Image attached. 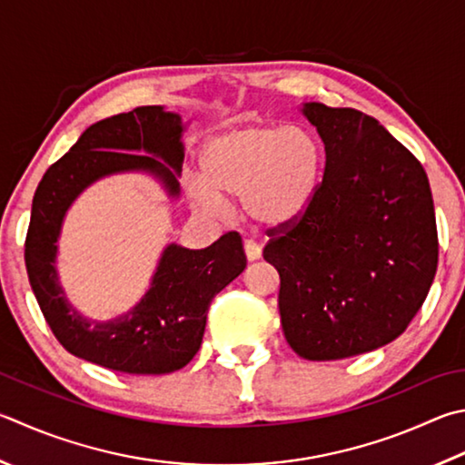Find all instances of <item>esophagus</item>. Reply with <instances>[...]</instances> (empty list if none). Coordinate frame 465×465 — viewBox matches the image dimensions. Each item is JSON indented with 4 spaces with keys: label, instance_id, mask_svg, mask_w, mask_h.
I'll return each mask as SVG.
<instances>
[{
    "label": "esophagus",
    "instance_id": "1",
    "mask_svg": "<svg viewBox=\"0 0 465 465\" xmlns=\"http://www.w3.org/2000/svg\"><path fill=\"white\" fill-rule=\"evenodd\" d=\"M243 252H246V258L250 260V262H254V260H260V256H262V248L258 246L256 242H243Z\"/></svg>",
    "mask_w": 465,
    "mask_h": 465
}]
</instances>
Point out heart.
<instances>
[{
  "instance_id": "heart-1",
  "label": "heart",
  "mask_w": 465,
  "mask_h": 465,
  "mask_svg": "<svg viewBox=\"0 0 465 465\" xmlns=\"http://www.w3.org/2000/svg\"><path fill=\"white\" fill-rule=\"evenodd\" d=\"M325 166L323 142L307 125H240L205 142L203 179L191 181V201L199 213L222 219L227 215L223 197H242L252 222L281 230L315 203Z\"/></svg>"
}]
</instances>
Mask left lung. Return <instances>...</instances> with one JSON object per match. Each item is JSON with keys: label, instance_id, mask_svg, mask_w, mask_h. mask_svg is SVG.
Masks as SVG:
<instances>
[{"label": "left lung", "instance_id": "8db88e82", "mask_svg": "<svg viewBox=\"0 0 465 465\" xmlns=\"http://www.w3.org/2000/svg\"><path fill=\"white\" fill-rule=\"evenodd\" d=\"M325 144L315 203L272 232L264 260L281 274L282 331L311 361L343 360L396 340L431 289L437 225L419 160L351 107L302 104Z\"/></svg>", "mask_w": 465, "mask_h": 465}]
</instances>
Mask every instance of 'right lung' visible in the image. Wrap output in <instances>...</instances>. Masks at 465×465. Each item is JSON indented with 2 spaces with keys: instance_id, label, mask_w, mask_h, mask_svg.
I'll list each match as a JSON object with an SVG mask.
<instances>
[{
  "instance_id": "right-lung-1",
  "label": "right lung",
  "mask_w": 465,
  "mask_h": 465,
  "mask_svg": "<svg viewBox=\"0 0 465 465\" xmlns=\"http://www.w3.org/2000/svg\"><path fill=\"white\" fill-rule=\"evenodd\" d=\"M183 132L181 115L164 105L107 117L81 134L34 193L24 250L30 286L63 348L91 364L125 374H171L187 366L203 341L211 301L246 268L242 238L230 232L205 250L168 243L144 297L120 317L89 319L66 301L56 270L66 211L93 183L122 173H146L168 197H179Z\"/></svg>"
}]
</instances>
